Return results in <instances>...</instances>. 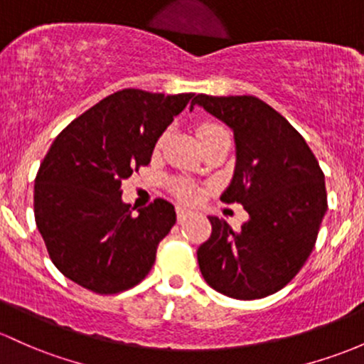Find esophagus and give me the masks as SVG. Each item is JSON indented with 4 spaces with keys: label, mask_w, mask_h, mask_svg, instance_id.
Segmentation results:
<instances>
[{
    "label": "esophagus",
    "mask_w": 364,
    "mask_h": 364,
    "mask_svg": "<svg viewBox=\"0 0 364 364\" xmlns=\"http://www.w3.org/2000/svg\"><path fill=\"white\" fill-rule=\"evenodd\" d=\"M189 215H191L189 210H186V208H177V218H178V222H183L187 217H189Z\"/></svg>",
    "instance_id": "1"
}]
</instances>
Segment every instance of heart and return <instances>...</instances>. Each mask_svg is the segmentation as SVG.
Listing matches in <instances>:
<instances>
[{"instance_id":"heart-1","label":"heart","mask_w":364,"mask_h":364,"mask_svg":"<svg viewBox=\"0 0 364 364\" xmlns=\"http://www.w3.org/2000/svg\"><path fill=\"white\" fill-rule=\"evenodd\" d=\"M215 132H224V128H220L218 124L205 123V124H201V127L198 128V136H205V135L215 134ZM177 194L182 199H186V201H189V199L196 198V189H194V187H191V186H187V183H178Z\"/></svg>"}]
</instances>
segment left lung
Instances as JSON below:
<instances>
[{
    "mask_svg": "<svg viewBox=\"0 0 364 364\" xmlns=\"http://www.w3.org/2000/svg\"><path fill=\"white\" fill-rule=\"evenodd\" d=\"M193 105L234 132L236 166L220 199L250 215L240 230L208 217L212 236L198 248L199 269L230 299H264L287 287L314 248L328 210L323 170L304 136L257 97L201 93Z\"/></svg>",
    "mask_w": 364,
    "mask_h": 364,
    "instance_id": "left-lung-1",
    "label": "left lung"
}]
</instances>
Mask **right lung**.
Returning <instances> with one entry per match:
<instances>
[{"label": "right lung", "instance_id": "add662e5", "mask_svg": "<svg viewBox=\"0 0 364 364\" xmlns=\"http://www.w3.org/2000/svg\"><path fill=\"white\" fill-rule=\"evenodd\" d=\"M191 99L194 93L121 90L53 140L34 181V218L50 259L80 287L111 295L149 274L177 215L158 198L134 217L121 182L149 165L158 139Z\"/></svg>", "mask_w": 364, "mask_h": 364}]
</instances>
